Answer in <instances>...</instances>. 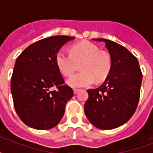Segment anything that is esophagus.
Masks as SVG:
<instances>
[{"label":"esophagus","mask_w":153,"mask_h":153,"mask_svg":"<svg viewBox=\"0 0 153 153\" xmlns=\"http://www.w3.org/2000/svg\"><path fill=\"white\" fill-rule=\"evenodd\" d=\"M73 91H74V94H76L79 91V89H74V90H73Z\"/></svg>","instance_id":"esophagus-1"}]
</instances>
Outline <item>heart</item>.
Returning <instances> with one entry per match:
<instances>
[{"label":"heart","instance_id":"b5f03b06","mask_svg":"<svg viewBox=\"0 0 153 153\" xmlns=\"http://www.w3.org/2000/svg\"><path fill=\"white\" fill-rule=\"evenodd\" d=\"M55 62L60 73L71 76L78 67L80 71L72 75L67 84L72 87H84L96 82H101L109 74L111 60L106 52L99 51L98 47L88 41L75 44L71 47V54L60 51L55 56Z\"/></svg>","mask_w":153,"mask_h":153}]
</instances>
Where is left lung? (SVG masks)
I'll list each match as a JSON object with an SVG mask.
<instances>
[{"mask_svg":"<svg viewBox=\"0 0 153 153\" xmlns=\"http://www.w3.org/2000/svg\"><path fill=\"white\" fill-rule=\"evenodd\" d=\"M111 68L102 86L88 90L84 105L86 117L101 129L117 128L127 122L135 113L140 98L142 73L137 59L126 48L105 39Z\"/></svg>","mask_w":153,"mask_h":153,"instance_id":"left-lung-1","label":"left lung"}]
</instances>
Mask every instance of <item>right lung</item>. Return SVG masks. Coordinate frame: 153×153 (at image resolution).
<instances>
[{"label":"right lung","mask_w":153,"mask_h":153,"mask_svg":"<svg viewBox=\"0 0 153 153\" xmlns=\"http://www.w3.org/2000/svg\"><path fill=\"white\" fill-rule=\"evenodd\" d=\"M72 36H54L28 46L16 60L11 79V92L20 120L39 130L57 126L67 102L74 95L55 62L59 49ZM55 87V91L51 89Z\"/></svg>","instance_id":"obj_1"}]
</instances>
